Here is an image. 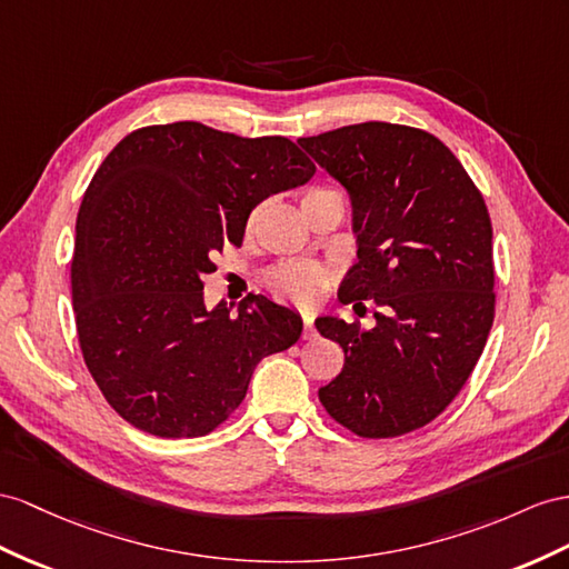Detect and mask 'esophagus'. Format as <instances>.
I'll return each mask as SVG.
<instances>
[{
    "instance_id": "34e87169",
    "label": "esophagus",
    "mask_w": 569,
    "mask_h": 569,
    "mask_svg": "<svg viewBox=\"0 0 569 569\" xmlns=\"http://www.w3.org/2000/svg\"><path fill=\"white\" fill-rule=\"evenodd\" d=\"M300 317H302V339L305 341L315 339V317H312V312H302Z\"/></svg>"
}]
</instances>
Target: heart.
I'll return each mask as SVG.
<instances>
[{
	"mask_svg": "<svg viewBox=\"0 0 569 569\" xmlns=\"http://www.w3.org/2000/svg\"><path fill=\"white\" fill-rule=\"evenodd\" d=\"M325 194L341 197L337 189L315 187L310 192H305L302 203ZM329 279L331 276L327 269L315 267V264H302V261H286V264H279L267 273V283L276 296L290 302H300V305H310L322 296L329 286Z\"/></svg>",
	"mask_w": 569,
	"mask_h": 569,
	"instance_id": "obj_1",
	"label": "heart"
}]
</instances>
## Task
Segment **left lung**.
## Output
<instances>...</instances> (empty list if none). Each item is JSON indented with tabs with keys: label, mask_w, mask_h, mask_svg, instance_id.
Here are the masks:
<instances>
[{
	"label": "left lung",
	"mask_w": 569,
	"mask_h": 569,
	"mask_svg": "<svg viewBox=\"0 0 569 569\" xmlns=\"http://www.w3.org/2000/svg\"><path fill=\"white\" fill-rule=\"evenodd\" d=\"M298 143L353 199L358 264L341 300L375 327L319 317L343 370L319 389L327 413L368 440L428 426L455 401L495 319L492 226L459 158L426 129L362 122Z\"/></svg>",
	"instance_id": "left-lung-1"
}]
</instances>
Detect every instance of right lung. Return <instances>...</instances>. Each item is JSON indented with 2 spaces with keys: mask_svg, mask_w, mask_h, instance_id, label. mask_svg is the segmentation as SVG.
<instances>
[{
  "mask_svg": "<svg viewBox=\"0 0 569 569\" xmlns=\"http://www.w3.org/2000/svg\"><path fill=\"white\" fill-rule=\"evenodd\" d=\"M286 137L244 139L201 122L134 129L96 170L77 216L71 302L83 362L134 428L178 440L238 409L261 358L286 351L300 317L264 296L207 310L203 273L242 244L250 211L308 182Z\"/></svg>",
  "mask_w": 569,
  "mask_h": 569,
  "instance_id": "1",
  "label": "right lung"
}]
</instances>
